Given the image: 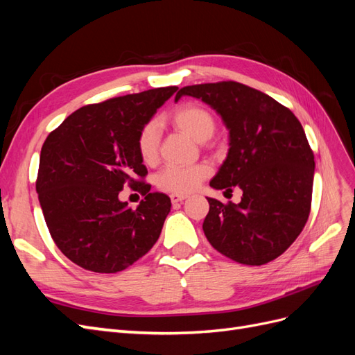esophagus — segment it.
Wrapping results in <instances>:
<instances>
[{"label": "esophagus", "instance_id": "esophagus-1", "mask_svg": "<svg viewBox=\"0 0 355 355\" xmlns=\"http://www.w3.org/2000/svg\"><path fill=\"white\" fill-rule=\"evenodd\" d=\"M187 198H188V196H185V194H171L170 196V200H171V202H173V204L182 202V201L187 200Z\"/></svg>", "mask_w": 355, "mask_h": 355}]
</instances>
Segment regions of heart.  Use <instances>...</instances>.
I'll use <instances>...</instances> for the list:
<instances>
[{
    "mask_svg": "<svg viewBox=\"0 0 355 355\" xmlns=\"http://www.w3.org/2000/svg\"><path fill=\"white\" fill-rule=\"evenodd\" d=\"M170 121L180 130L187 132L198 142L210 139L216 130V120L213 114L197 103L179 105L170 112ZM136 149L142 163L153 166L158 159L159 149V124L155 120L145 123L136 137ZM210 173L206 164H196L188 167L168 166L157 176V187L173 194H188L198 188L201 182Z\"/></svg>",
    "mask_w": 355,
    "mask_h": 355,
    "instance_id": "heart-1",
    "label": "heart"
}]
</instances>
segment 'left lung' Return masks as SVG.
I'll return each instance as SVG.
<instances>
[{"label": "left lung", "mask_w": 355, "mask_h": 355, "mask_svg": "<svg viewBox=\"0 0 355 355\" xmlns=\"http://www.w3.org/2000/svg\"><path fill=\"white\" fill-rule=\"evenodd\" d=\"M220 114L230 128V151L214 189L239 187V204L207 198L202 223L219 253L244 265H263L283 254L302 232L311 211L314 153L295 114L271 96L237 81L182 87Z\"/></svg>", "instance_id": "1"}]
</instances>
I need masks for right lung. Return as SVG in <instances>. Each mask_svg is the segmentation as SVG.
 Segmentation results:
<instances>
[{
	"instance_id": "obj_1",
	"label": "right lung",
	"mask_w": 355,
	"mask_h": 355,
	"mask_svg": "<svg viewBox=\"0 0 355 355\" xmlns=\"http://www.w3.org/2000/svg\"><path fill=\"white\" fill-rule=\"evenodd\" d=\"M176 90L170 85L85 105L42 144L35 184L42 214L59 250L84 270L123 271L157 243L171 202L149 192L136 137ZM124 186L146 197L136 211L117 198Z\"/></svg>"
}]
</instances>
